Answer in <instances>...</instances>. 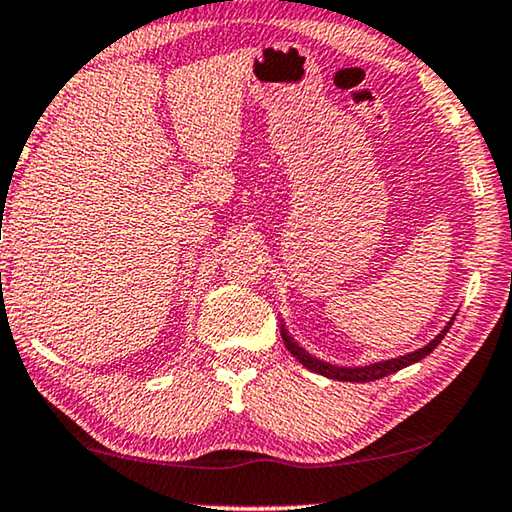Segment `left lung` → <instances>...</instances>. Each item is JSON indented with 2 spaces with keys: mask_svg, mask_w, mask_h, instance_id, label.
Wrapping results in <instances>:
<instances>
[{
  "mask_svg": "<svg viewBox=\"0 0 512 512\" xmlns=\"http://www.w3.org/2000/svg\"><path fill=\"white\" fill-rule=\"evenodd\" d=\"M453 319L455 317H451V322H448L444 329H441V333L437 335V338L427 342L425 347L416 349V352L404 354V356H398V358H388V361H379V363H370V365H358V368H345V365H331V363H326V361H319V358H315V356H310L303 347H299L292 338H289L285 324H280V335H282V342H285V347L289 349V354L296 356V361L303 363L308 370L317 372V375L329 377V379L352 381V384H365V381H375V379H381V377H386V375H393V372H398L402 368H407V365H411V363L421 361V358H425L427 354L432 352L434 347L439 345L441 340H444V335L448 333V329H451Z\"/></svg>",
  "mask_w": 512,
  "mask_h": 512,
  "instance_id": "obj_1",
  "label": "left lung"
}]
</instances>
